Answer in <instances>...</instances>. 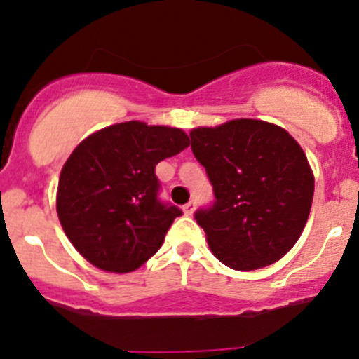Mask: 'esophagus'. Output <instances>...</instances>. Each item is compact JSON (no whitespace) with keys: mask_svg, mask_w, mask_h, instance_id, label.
<instances>
[{"mask_svg":"<svg viewBox=\"0 0 359 359\" xmlns=\"http://www.w3.org/2000/svg\"><path fill=\"white\" fill-rule=\"evenodd\" d=\"M194 207H196V203H194V201H187V203L182 207L184 214L191 215V214H193V212H194Z\"/></svg>","mask_w":359,"mask_h":359,"instance_id":"1","label":"esophagus"}]
</instances>
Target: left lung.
I'll return each instance as SVG.
<instances>
[{
	"label": "left lung",
	"instance_id": "left-lung-1",
	"mask_svg": "<svg viewBox=\"0 0 359 359\" xmlns=\"http://www.w3.org/2000/svg\"><path fill=\"white\" fill-rule=\"evenodd\" d=\"M189 137L214 187V203L194 212L214 256L240 272L279 261L300 238L314 196L298 142L256 119L194 128Z\"/></svg>",
	"mask_w": 359,
	"mask_h": 359
}]
</instances>
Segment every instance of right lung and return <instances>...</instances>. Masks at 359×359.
I'll return each mask as SVG.
<instances>
[{"instance_id": "obj_1", "label": "right lung", "mask_w": 359, "mask_h": 359, "mask_svg": "<svg viewBox=\"0 0 359 359\" xmlns=\"http://www.w3.org/2000/svg\"><path fill=\"white\" fill-rule=\"evenodd\" d=\"M187 145L179 128L140 121L103 128L76 145L59 177L57 215L89 263L126 273L158 252L182 210L159 200L154 170Z\"/></svg>"}]
</instances>
